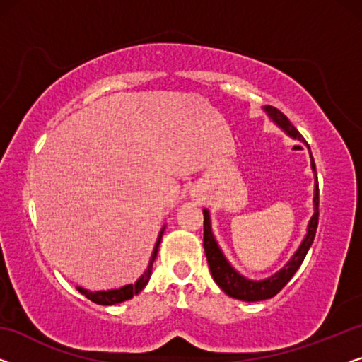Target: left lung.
Wrapping results in <instances>:
<instances>
[{
	"instance_id": "left-lung-1",
	"label": "left lung",
	"mask_w": 362,
	"mask_h": 362,
	"mask_svg": "<svg viewBox=\"0 0 362 362\" xmlns=\"http://www.w3.org/2000/svg\"><path fill=\"white\" fill-rule=\"evenodd\" d=\"M265 112L279 128H283L284 132L289 134V136L298 138L299 141H304L302 134L296 129V127L289 122V118L286 117L281 110H278L276 107L267 105ZM307 146H309V144H307ZM310 165L315 174V190H314V216H312L309 221L307 234L304 237V240L300 242L299 249L296 250L293 257H291V260L286 263L278 273H274L273 276H269L267 279H262V281H252V279H247L229 265V262L226 260V257L223 255V252H221L218 242H216L213 235L211 223H209V211L208 209H203V216H204L203 247H204V253H206L208 265H209V269H211V274L216 284H218L226 294L230 296V298L239 299V300H247V302H257V300H265V299L273 298V296H276L279 291L288 284L289 279L294 276V273L298 272L299 267L302 265L307 252L310 249L312 242H314L317 226H319V180H317L315 163H314V158H312V154H310Z\"/></svg>"
}]
</instances>
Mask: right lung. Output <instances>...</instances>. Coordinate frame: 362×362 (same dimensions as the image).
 Listing matches in <instances>:
<instances>
[{
	"instance_id": "1",
	"label": "right lung",
	"mask_w": 362,
	"mask_h": 362,
	"mask_svg": "<svg viewBox=\"0 0 362 362\" xmlns=\"http://www.w3.org/2000/svg\"><path fill=\"white\" fill-rule=\"evenodd\" d=\"M163 234H164V228L160 229L159 237H158V242H156L154 245V250H153V257H151L149 260V267L146 272H144L139 279L134 284H127L123 286L120 289H110V291H88L84 288H76L81 294H84L86 298L89 300L95 302V304H100V305H113V304H120L123 300H128L132 299L133 296H136L138 293H141L144 289V286L148 284L149 278H151V273H153V262L156 260V257H158V250H159V244L160 240H163Z\"/></svg>"
}]
</instances>
